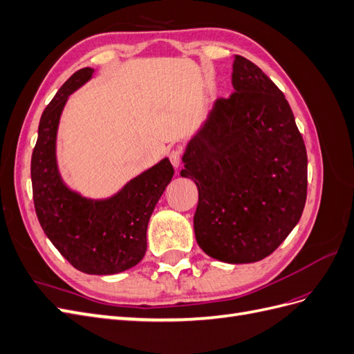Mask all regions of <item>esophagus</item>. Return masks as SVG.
Masks as SVG:
<instances>
[{
  "label": "esophagus",
  "mask_w": 354,
  "mask_h": 354,
  "mask_svg": "<svg viewBox=\"0 0 354 354\" xmlns=\"http://www.w3.org/2000/svg\"><path fill=\"white\" fill-rule=\"evenodd\" d=\"M181 155H183V153H181L180 149H174V151L169 152L168 158H169V160H171V164H173V167L178 168V165H180V162H181Z\"/></svg>",
  "instance_id": "1"
}]
</instances>
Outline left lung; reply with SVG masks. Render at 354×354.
Segmentation results:
<instances>
[{"instance_id":"left-lung-1","label":"left lung","mask_w":354,"mask_h":354,"mask_svg":"<svg viewBox=\"0 0 354 354\" xmlns=\"http://www.w3.org/2000/svg\"><path fill=\"white\" fill-rule=\"evenodd\" d=\"M233 93L217 99L183 155L198 186V245L224 263L270 255L301 217L307 152L291 106L248 59L234 56Z\"/></svg>"}]
</instances>
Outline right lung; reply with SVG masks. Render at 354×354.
I'll return each mask as SVG.
<instances>
[{
	"mask_svg": "<svg viewBox=\"0 0 354 354\" xmlns=\"http://www.w3.org/2000/svg\"><path fill=\"white\" fill-rule=\"evenodd\" d=\"M93 72L91 68L75 72L42 112L30 160L32 192L42 230L75 269L115 274L131 269L145 257L149 218L174 168L164 158L108 199L84 198L63 183L56 159L60 115L69 95Z\"/></svg>",
	"mask_w": 354,
	"mask_h": 354,
	"instance_id": "obj_1",
	"label": "right lung"
}]
</instances>
